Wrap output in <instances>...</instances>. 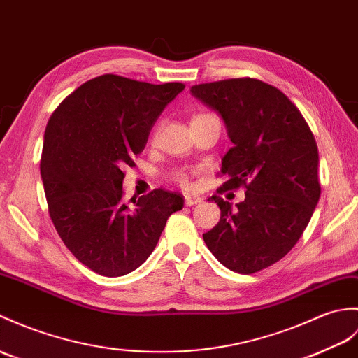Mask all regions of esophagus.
Wrapping results in <instances>:
<instances>
[{
	"mask_svg": "<svg viewBox=\"0 0 358 358\" xmlns=\"http://www.w3.org/2000/svg\"><path fill=\"white\" fill-rule=\"evenodd\" d=\"M201 201H203V198L198 196V195H186L185 196V204L186 206H195V204H199Z\"/></svg>",
	"mask_w": 358,
	"mask_h": 358,
	"instance_id": "esophagus-1",
	"label": "esophagus"
}]
</instances>
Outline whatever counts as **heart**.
<instances>
[{
    "label": "heart",
    "mask_w": 358,
    "mask_h": 358,
    "mask_svg": "<svg viewBox=\"0 0 358 358\" xmlns=\"http://www.w3.org/2000/svg\"><path fill=\"white\" fill-rule=\"evenodd\" d=\"M207 115L209 114H199V115H196L195 119H201V117H207ZM173 178H176L180 185H182V186H187V177H186V173L185 172H176L173 173Z\"/></svg>",
    "instance_id": "b5f03b06"
}]
</instances>
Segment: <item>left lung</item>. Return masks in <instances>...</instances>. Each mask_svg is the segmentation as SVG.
I'll use <instances>...</instances> for the list:
<instances>
[{
	"mask_svg": "<svg viewBox=\"0 0 358 358\" xmlns=\"http://www.w3.org/2000/svg\"><path fill=\"white\" fill-rule=\"evenodd\" d=\"M190 93L217 111L231 146L222 157L224 189L245 186V199L221 209L203 235L212 255L231 271L252 274L282 259L308 226L320 198L319 151L308 123L276 87L257 79L194 85Z\"/></svg>",
	"mask_w": 358,
	"mask_h": 358,
	"instance_id": "1",
	"label": "left lung"
}]
</instances>
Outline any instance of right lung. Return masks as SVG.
Instances as JSON below:
<instances>
[{
	"mask_svg": "<svg viewBox=\"0 0 358 358\" xmlns=\"http://www.w3.org/2000/svg\"><path fill=\"white\" fill-rule=\"evenodd\" d=\"M185 85H154L103 74L56 108L44 132L41 178L50 218L66 248L101 276L138 268L166 221L182 209L177 192L155 189L123 201V166H134L154 123Z\"/></svg>",
	"mask_w": 358,
	"mask_h": 358,
	"instance_id": "right-lung-1",
	"label": "right lung"
}]
</instances>
